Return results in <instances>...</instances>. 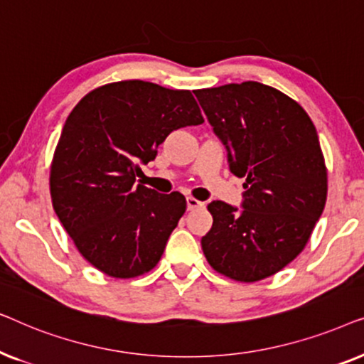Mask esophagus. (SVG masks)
I'll list each match as a JSON object with an SVG mask.
<instances>
[{
    "label": "esophagus",
    "instance_id": "1",
    "mask_svg": "<svg viewBox=\"0 0 364 364\" xmlns=\"http://www.w3.org/2000/svg\"><path fill=\"white\" fill-rule=\"evenodd\" d=\"M205 203L197 200V198L193 197H187V210H193V208H202Z\"/></svg>",
    "mask_w": 364,
    "mask_h": 364
}]
</instances>
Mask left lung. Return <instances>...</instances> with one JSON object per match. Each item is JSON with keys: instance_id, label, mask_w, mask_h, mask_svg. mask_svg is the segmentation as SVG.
<instances>
[{"instance_id": "8db88e82", "label": "left lung", "mask_w": 364, "mask_h": 364, "mask_svg": "<svg viewBox=\"0 0 364 364\" xmlns=\"http://www.w3.org/2000/svg\"><path fill=\"white\" fill-rule=\"evenodd\" d=\"M228 168L243 177L242 207L208 203V263L237 282L275 275L305 248L326 202V168L311 119L285 94L247 81L193 91Z\"/></svg>"}]
</instances>
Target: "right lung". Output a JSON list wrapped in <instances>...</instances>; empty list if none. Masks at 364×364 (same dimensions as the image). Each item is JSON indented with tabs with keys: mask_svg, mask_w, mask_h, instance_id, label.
<instances>
[{
	"mask_svg": "<svg viewBox=\"0 0 364 364\" xmlns=\"http://www.w3.org/2000/svg\"><path fill=\"white\" fill-rule=\"evenodd\" d=\"M202 122L191 91L144 81L94 89L69 114L49 177L53 207L97 270L134 278L161 260L186 197L159 193L136 177L168 134Z\"/></svg>",
	"mask_w": 364,
	"mask_h": 364,
	"instance_id": "obj_1",
	"label": "right lung"
}]
</instances>
